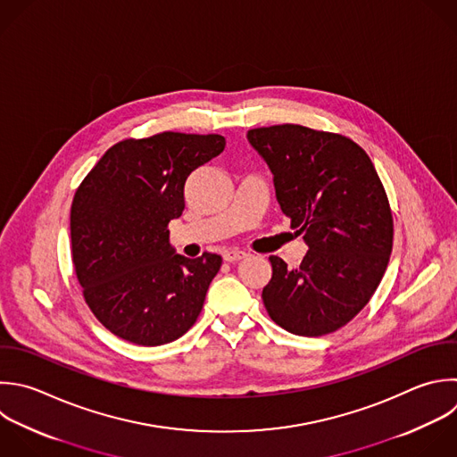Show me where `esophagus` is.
Returning a JSON list of instances; mask_svg holds the SVG:
<instances>
[{
    "mask_svg": "<svg viewBox=\"0 0 457 457\" xmlns=\"http://www.w3.org/2000/svg\"><path fill=\"white\" fill-rule=\"evenodd\" d=\"M246 257H248V253L243 252V250H227V252L223 253V259H225L227 262H237V261H243V259H246Z\"/></svg>",
    "mask_w": 457,
    "mask_h": 457,
    "instance_id": "34e87169",
    "label": "esophagus"
}]
</instances>
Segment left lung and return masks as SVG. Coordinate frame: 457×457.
I'll return each instance as SVG.
<instances>
[{"mask_svg": "<svg viewBox=\"0 0 457 457\" xmlns=\"http://www.w3.org/2000/svg\"><path fill=\"white\" fill-rule=\"evenodd\" d=\"M246 137L273 173L291 228L309 246L296 268L270 257L264 307L291 334H330L370 302L387 268L393 214L384 186L366 152L341 134L286 123Z\"/></svg>", "mask_w": 457, "mask_h": 457, "instance_id": "left-lung-1", "label": "left lung"}]
</instances>
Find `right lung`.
<instances>
[{
  "label": "right lung",
  "instance_id": "1",
  "mask_svg": "<svg viewBox=\"0 0 457 457\" xmlns=\"http://www.w3.org/2000/svg\"><path fill=\"white\" fill-rule=\"evenodd\" d=\"M225 150L218 134L161 132L111 146L71 204V257L86 303L114 336L159 346L202 312L221 257L173 253L168 225L187 177Z\"/></svg>",
  "mask_w": 457,
  "mask_h": 457
}]
</instances>
